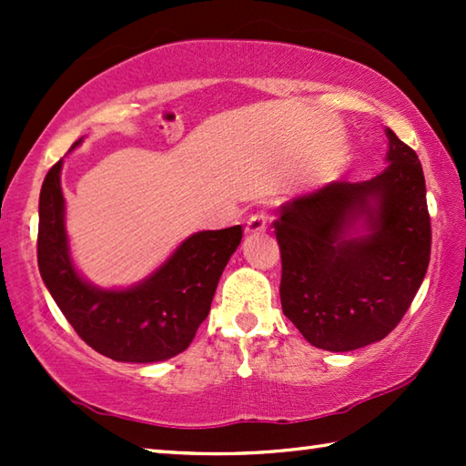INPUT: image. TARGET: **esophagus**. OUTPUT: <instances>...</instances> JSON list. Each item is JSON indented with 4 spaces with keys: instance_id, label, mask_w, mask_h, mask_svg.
I'll list each match as a JSON object with an SVG mask.
<instances>
[{
    "instance_id": "esophagus-1",
    "label": "esophagus",
    "mask_w": 466,
    "mask_h": 466,
    "mask_svg": "<svg viewBox=\"0 0 466 466\" xmlns=\"http://www.w3.org/2000/svg\"><path fill=\"white\" fill-rule=\"evenodd\" d=\"M265 225H268V217H265L263 213L251 215L249 221H247V225H245V233H247V235L261 233V231H265Z\"/></svg>"
}]
</instances>
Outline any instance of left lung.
Returning <instances> with one entry per match:
<instances>
[{"label": "left lung", "instance_id": "8db88e82", "mask_svg": "<svg viewBox=\"0 0 466 466\" xmlns=\"http://www.w3.org/2000/svg\"><path fill=\"white\" fill-rule=\"evenodd\" d=\"M386 168L281 207V308L311 346L352 352L402 319L431 261L420 160L386 128Z\"/></svg>", "mask_w": 466, "mask_h": 466}]
</instances>
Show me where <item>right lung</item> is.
<instances>
[{"mask_svg":"<svg viewBox=\"0 0 466 466\" xmlns=\"http://www.w3.org/2000/svg\"><path fill=\"white\" fill-rule=\"evenodd\" d=\"M76 140L72 150L80 147ZM58 160L44 178L37 268L54 301L90 348L116 362L153 364L185 352L211 309L225 265L241 243V225L188 235L145 279L100 288L76 269Z\"/></svg>","mask_w":466,"mask_h":466,"instance_id":"add662e5","label":"right lung"}]
</instances>
